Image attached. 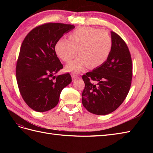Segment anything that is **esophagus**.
Masks as SVG:
<instances>
[{"mask_svg":"<svg viewBox=\"0 0 153 153\" xmlns=\"http://www.w3.org/2000/svg\"><path fill=\"white\" fill-rule=\"evenodd\" d=\"M71 78H72L73 80L76 79H77V78H79V76H77V75L75 74H71Z\"/></svg>","mask_w":153,"mask_h":153,"instance_id":"1","label":"esophagus"}]
</instances>
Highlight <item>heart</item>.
<instances>
[{"instance_id":"1","label":"heart","mask_w":153,"mask_h":153,"mask_svg":"<svg viewBox=\"0 0 153 153\" xmlns=\"http://www.w3.org/2000/svg\"><path fill=\"white\" fill-rule=\"evenodd\" d=\"M112 49V40L108 33L98 28L81 27L61 38L55 45V51L61 60L69 62L78 53L79 56L68 64L66 70L79 72L87 66L98 68L108 60Z\"/></svg>"}]
</instances>
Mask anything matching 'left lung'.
Instances as JSON below:
<instances>
[{"mask_svg": "<svg viewBox=\"0 0 153 153\" xmlns=\"http://www.w3.org/2000/svg\"><path fill=\"white\" fill-rule=\"evenodd\" d=\"M112 49L105 63L83 75L82 104L91 113L106 115L122 105L130 89L132 60L125 41L111 31ZM95 81L96 83H94Z\"/></svg>", "mask_w": 153, "mask_h": 153, "instance_id": "8db88e82", "label": "left lung"}]
</instances>
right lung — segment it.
I'll return each mask as SVG.
<instances>
[{"instance_id": "obj_1", "label": "right lung", "mask_w": 153, "mask_h": 153, "mask_svg": "<svg viewBox=\"0 0 153 153\" xmlns=\"http://www.w3.org/2000/svg\"><path fill=\"white\" fill-rule=\"evenodd\" d=\"M74 27L46 23L33 29L22 42L16 63V80L23 99L35 111L46 112L56 106L62 90L71 82L69 73L54 76L63 68L55 45Z\"/></svg>"}]
</instances>
